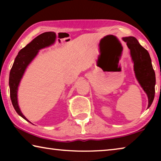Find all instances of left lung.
<instances>
[{
  "mask_svg": "<svg viewBox=\"0 0 161 161\" xmlns=\"http://www.w3.org/2000/svg\"><path fill=\"white\" fill-rule=\"evenodd\" d=\"M130 55L134 62V71L138 82L142 86L148 98V108L151 107L155 97L156 75L151 64V59L148 52L141 46L134 37H124Z\"/></svg>",
  "mask_w": 161,
  "mask_h": 161,
  "instance_id": "left-lung-1",
  "label": "left lung"
}]
</instances>
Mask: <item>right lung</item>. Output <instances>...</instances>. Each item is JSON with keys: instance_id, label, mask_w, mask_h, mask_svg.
<instances>
[{"instance_id": "obj_1", "label": "right lung", "mask_w": 161, "mask_h": 161, "mask_svg": "<svg viewBox=\"0 0 161 161\" xmlns=\"http://www.w3.org/2000/svg\"><path fill=\"white\" fill-rule=\"evenodd\" d=\"M56 35L54 32H46L38 35L25 47L21 49L15 58L14 63L10 69L9 77L10 99H11L13 106L16 112L28 121H29L22 114L18 104L17 92L19 83H20L26 67L37 55L38 51L40 49L53 44Z\"/></svg>"}]
</instances>
